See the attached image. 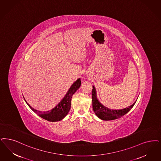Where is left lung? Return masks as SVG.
<instances>
[{
    "mask_svg": "<svg viewBox=\"0 0 161 161\" xmlns=\"http://www.w3.org/2000/svg\"><path fill=\"white\" fill-rule=\"evenodd\" d=\"M93 109L97 117L103 120H112L120 118L129 112L135 105V101L132 105L128 107L122 109H111L108 108L101 103L97 97V92L95 87L93 86L92 92Z\"/></svg>",
    "mask_w": 161,
    "mask_h": 161,
    "instance_id": "8db88e82",
    "label": "left lung"
}]
</instances>
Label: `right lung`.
Segmentation results:
<instances>
[{"label": "right lung", "instance_id": "1", "mask_svg": "<svg viewBox=\"0 0 161 161\" xmlns=\"http://www.w3.org/2000/svg\"><path fill=\"white\" fill-rule=\"evenodd\" d=\"M81 80L78 78L69 88L64 97L58 105L50 111H40L37 109H34L25 99L26 103L30 107V108L36 114L42 119L48 120L49 122H58L62 120L66 116L71 109V99L72 95L79 89L81 86ZM25 99V97H24Z\"/></svg>", "mask_w": 161, "mask_h": 161}]
</instances>
